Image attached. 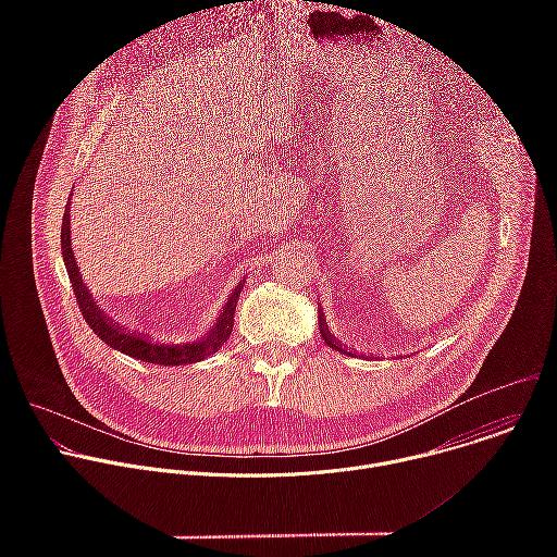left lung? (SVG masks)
<instances>
[{
  "label": "left lung",
  "mask_w": 557,
  "mask_h": 557,
  "mask_svg": "<svg viewBox=\"0 0 557 557\" xmlns=\"http://www.w3.org/2000/svg\"><path fill=\"white\" fill-rule=\"evenodd\" d=\"M320 331H322V337H324V342L331 346V348H335V350H339V352H346V348H342V344L329 333V324H326V320H324V314L320 317Z\"/></svg>",
  "instance_id": "1"
}]
</instances>
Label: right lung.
Segmentation results:
<instances>
[{
	"label": "right lung",
	"mask_w": 557,
	"mask_h": 557,
	"mask_svg": "<svg viewBox=\"0 0 557 557\" xmlns=\"http://www.w3.org/2000/svg\"><path fill=\"white\" fill-rule=\"evenodd\" d=\"M61 253H63V262H65L70 284L74 288L78 310H82L88 326L99 335L101 342H106L108 346H112V348H116V350H121V352H125L134 359H140V361H147V363H158V366L196 363V361H202L209 355L218 352L231 335L233 312H235L237 295L243 293V282L235 286V290L226 299L215 326L209 331L207 337H202L200 342H191V344H153L143 333H129L123 326H119L116 322H112L110 317L103 312V308L97 306L88 286H84V280H82V275H78L76 258H74L72 247H70V211L67 209H65L63 222H61Z\"/></svg>",
	"instance_id": "1"
}]
</instances>
